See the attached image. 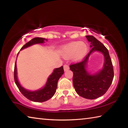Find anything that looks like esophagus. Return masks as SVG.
Returning a JSON list of instances; mask_svg holds the SVG:
<instances>
[{"label": "esophagus", "mask_w": 128, "mask_h": 128, "mask_svg": "<svg viewBox=\"0 0 128 128\" xmlns=\"http://www.w3.org/2000/svg\"><path fill=\"white\" fill-rule=\"evenodd\" d=\"M64 71H66V70H68V69H69V66H68V65H64Z\"/></svg>", "instance_id": "obj_1"}]
</instances>
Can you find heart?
<instances>
[{"label":"heart","instance_id":"b5f03b06","mask_svg":"<svg viewBox=\"0 0 128 128\" xmlns=\"http://www.w3.org/2000/svg\"><path fill=\"white\" fill-rule=\"evenodd\" d=\"M88 46L85 42H73L62 47V54L65 58L72 56L75 61H79L86 55Z\"/></svg>","mask_w":128,"mask_h":128}]
</instances>
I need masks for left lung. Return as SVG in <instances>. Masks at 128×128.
<instances>
[{
	"instance_id": "obj_1",
	"label": "left lung",
	"mask_w": 128,
	"mask_h": 128,
	"mask_svg": "<svg viewBox=\"0 0 128 128\" xmlns=\"http://www.w3.org/2000/svg\"><path fill=\"white\" fill-rule=\"evenodd\" d=\"M92 49L82 61L71 64L70 69L73 73V84L80 96L88 99H94L102 96L111 86L114 77L113 65L107 48L92 36H86ZM101 52L105 56V64L102 70L90 75L85 69L88 56L93 51Z\"/></svg>"
}]
</instances>
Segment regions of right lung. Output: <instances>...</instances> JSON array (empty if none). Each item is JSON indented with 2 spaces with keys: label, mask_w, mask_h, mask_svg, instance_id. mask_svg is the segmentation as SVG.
<instances>
[{
  "label": "right lung",
  "mask_w": 128,
  "mask_h": 128,
  "mask_svg": "<svg viewBox=\"0 0 128 128\" xmlns=\"http://www.w3.org/2000/svg\"><path fill=\"white\" fill-rule=\"evenodd\" d=\"M44 40L45 39L43 38H34L32 39V40H30L29 42L26 43L25 45H24L22 48H21V50L33 44H36V43H43ZM63 73L64 69L62 66L60 67V68L55 69L53 73L49 76L48 80H47L46 85H45L44 88L39 90L35 91V92H29V91H28L25 89L24 88H23L20 85L18 81L17 78V67L16 60L14 68V79L17 88H18L19 90L20 91V92L22 93V94L25 97L30 100L36 102H43L46 101L51 98L54 96V95L55 94L56 90L57 88L58 82Z\"/></svg>",
  "instance_id": "add662e5"
}]
</instances>
